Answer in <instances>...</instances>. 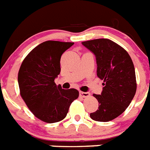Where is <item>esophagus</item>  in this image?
<instances>
[{"label":"esophagus","instance_id":"1","mask_svg":"<svg viewBox=\"0 0 150 150\" xmlns=\"http://www.w3.org/2000/svg\"><path fill=\"white\" fill-rule=\"evenodd\" d=\"M80 96L82 97V98H88V97L90 96V93L89 92H84V91H80L79 92Z\"/></svg>","mask_w":150,"mask_h":150}]
</instances>
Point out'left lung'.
<instances>
[{"instance_id": "8db88e82", "label": "left lung", "mask_w": 150, "mask_h": 150, "mask_svg": "<svg viewBox=\"0 0 150 150\" xmlns=\"http://www.w3.org/2000/svg\"><path fill=\"white\" fill-rule=\"evenodd\" d=\"M95 55L97 75L104 81L101 94H93L99 103L98 110L91 118L100 122L114 120L124 113L137 91L135 69L124 48L108 39L81 42Z\"/></svg>"}]
</instances>
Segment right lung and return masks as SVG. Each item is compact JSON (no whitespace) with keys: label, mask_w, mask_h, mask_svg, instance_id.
<instances>
[{"label":"right lung","mask_w":150,"mask_h":150,"mask_svg":"<svg viewBox=\"0 0 150 150\" xmlns=\"http://www.w3.org/2000/svg\"><path fill=\"white\" fill-rule=\"evenodd\" d=\"M74 42L49 40L40 43L26 56L18 72L21 98L33 115L46 123L61 121L66 117L79 91L65 90L54 80L59 75L60 59Z\"/></svg>","instance_id":"add662e5"}]
</instances>
